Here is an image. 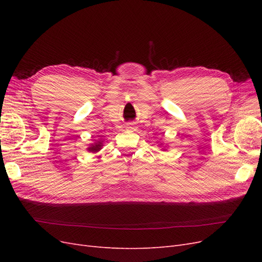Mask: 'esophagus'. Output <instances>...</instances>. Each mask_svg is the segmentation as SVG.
Returning a JSON list of instances; mask_svg holds the SVG:
<instances>
[{
  "instance_id": "34e87169",
  "label": "esophagus",
  "mask_w": 262,
  "mask_h": 262,
  "mask_svg": "<svg viewBox=\"0 0 262 262\" xmlns=\"http://www.w3.org/2000/svg\"><path fill=\"white\" fill-rule=\"evenodd\" d=\"M128 129H134V124L133 123H129L128 124Z\"/></svg>"
}]
</instances>
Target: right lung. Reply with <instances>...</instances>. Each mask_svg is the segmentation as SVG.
I'll use <instances>...</instances> for the list:
<instances>
[{"instance_id": "right-lung-1", "label": "right lung", "mask_w": 262, "mask_h": 262, "mask_svg": "<svg viewBox=\"0 0 262 262\" xmlns=\"http://www.w3.org/2000/svg\"><path fill=\"white\" fill-rule=\"evenodd\" d=\"M101 141H98L97 143H95L94 145H92L91 147H89V150H91V152H97V150H99L101 148Z\"/></svg>"}]
</instances>
